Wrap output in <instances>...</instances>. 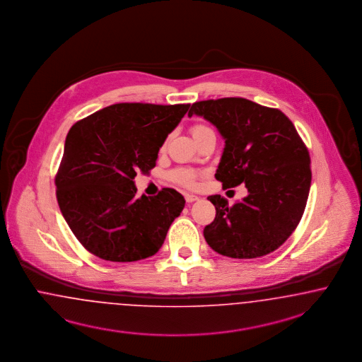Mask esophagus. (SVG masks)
<instances>
[{
	"label": "esophagus",
	"instance_id": "esophagus-1",
	"mask_svg": "<svg viewBox=\"0 0 362 362\" xmlns=\"http://www.w3.org/2000/svg\"><path fill=\"white\" fill-rule=\"evenodd\" d=\"M185 198H186V201H187L188 203L195 202V201L199 199L197 195H192V194H186Z\"/></svg>",
	"mask_w": 362,
	"mask_h": 362
}]
</instances>
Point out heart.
Segmentation results:
<instances>
[{
    "mask_svg": "<svg viewBox=\"0 0 362 362\" xmlns=\"http://www.w3.org/2000/svg\"><path fill=\"white\" fill-rule=\"evenodd\" d=\"M207 130H210V128H207L204 125H195L192 128V136L195 139V137L201 136L202 133L207 132ZM195 177H197L195 173L191 171V170H186V168H179V170H175L174 173H171V179L174 182L180 183V185H185V186H188V187H192L195 185Z\"/></svg>",
    "mask_w": 362,
    "mask_h": 362,
    "instance_id": "b5f03b06",
    "label": "heart"
}]
</instances>
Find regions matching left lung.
<instances>
[{
	"instance_id": "left-lung-1",
	"label": "left lung",
	"mask_w": 362,
	"mask_h": 362,
	"mask_svg": "<svg viewBox=\"0 0 362 362\" xmlns=\"http://www.w3.org/2000/svg\"><path fill=\"white\" fill-rule=\"evenodd\" d=\"M194 115L225 140L216 179L223 188H247L232 207L221 195L207 198L217 214L203 230L206 243L233 259L274 252L296 229L310 192V155L300 136L283 112L245 98L195 102L188 117Z\"/></svg>"
}]
</instances>
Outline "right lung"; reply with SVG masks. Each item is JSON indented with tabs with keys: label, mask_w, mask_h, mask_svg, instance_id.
<instances>
[{
	"label": "right lung",
	"mask_w": 362,
	"mask_h": 362,
	"mask_svg": "<svg viewBox=\"0 0 362 362\" xmlns=\"http://www.w3.org/2000/svg\"><path fill=\"white\" fill-rule=\"evenodd\" d=\"M189 105L116 103L74 124L55 177L59 207L78 241L97 257L143 260L159 250L185 207L174 188L136 197L134 176L156 165Z\"/></svg>",
	"instance_id": "right-lung-1"
}]
</instances>
